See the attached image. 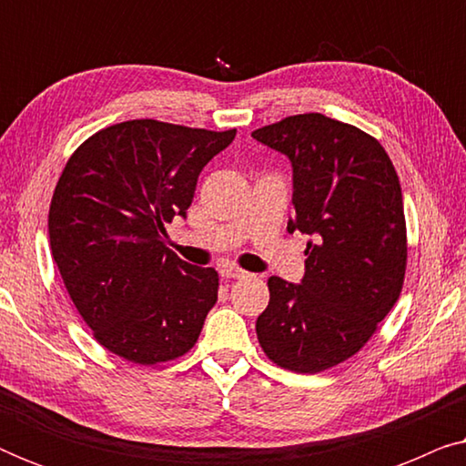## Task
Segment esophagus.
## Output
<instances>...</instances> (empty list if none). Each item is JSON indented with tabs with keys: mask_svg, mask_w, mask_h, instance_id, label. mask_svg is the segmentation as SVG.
<instances>
[{
	"mask_svg": "<svg viewBox=\"0 0 466 466\" xmlns=\"http://www.w3.org/2000/svg\"><path fill=\"white\" fill-rule=\"evenodd\" d=\"M220 276L227 279H241V278H246V271L239 269V267L225 265V267H220Z\"/></svg>",
	"mask_w": 466,
	"mask_h": 466,
	"instance_id": "obj_1",
	"label": "esophagus"
}]
</instances>
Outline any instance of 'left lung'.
Masks as SVG:
<instances>
[{
	"label": "left lung",
	"instance_id": "left-lung-1",
	"mask_svg": "<svg viewBox=\"0 0 466 466\" xmlns=\"http://www.w3.org/2000/svg\"><path fill=\"white\" fill-rule=\"evenodd\" d=\"M292 167L289 233L309 235L305 276H271L260 348L297 373L335 367L369 341L403 289L407 235L399 176L378 139L324 114L252 133Z\"/></svg>",
	"mask_w": 466,
	"mask_h": 466
}]
</instances>
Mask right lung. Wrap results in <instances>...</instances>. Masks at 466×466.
<instances>
[{
  "mask_svg": "<svg viewBox=\"0 0 466 466\" xmlns=\"http://www.w3.org/2000/svg\"><path fill=\"white\" fill-rule=\"evenodd\" d=\"M231 131L142 118L101 129L69 158L48 214L50 250L95 339L139 365L199 339L218 273L165 248V225L193 203L197 177Z\"/></svg>",
  "mask_w": 466,
  "mask_h": 466,
  "instance_id": "obj_1",
  "label": "right lung"
}]
</instances>
